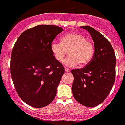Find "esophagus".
I'll list each match as a JSON object with an SVG mask.
<instances>
[{
  "instance_id": "esophagus-1",
  "label": "esophagus",
  "mask_w": 125,
  "mask_h": 125,
  "mask_svg": "<svg viewBox=\"0 0 125 125\" xmlns=\"http://www.w3.org/2000/svg\"><path fill=\"white\" fill-rule=\"evenodd\" d=\"M69 71H70V69H68V68H65V72L68 73V72H69Z\"/></svg>"
}]
</instances>
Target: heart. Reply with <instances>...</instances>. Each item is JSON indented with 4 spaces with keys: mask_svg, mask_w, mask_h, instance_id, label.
Masks as SVG:
<instances>
[{
    "mask_svg": "<svg viewBox=\"0 0 125 125\" xmlns=\"http://www.w3.org/2000/svg\"><path fill=\"white\" fill-rule=\"evenodd\" d=\"M53 56L58 61H61L68 50V57L63 64L68 67H73L79 64H86L91 61L94 53L93 43L83 34L71 32L61 37V43L53 42L51 45Z\"/></svg>",
    "mask_w": 125,
    "mask_h": 125,
    "instance_id": "obj_1",
    "label": "heart"
}]
</instances>
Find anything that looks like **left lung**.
Listing matches in <instances>:
<instances>
[{
	"mask_svg": "<svg viewBox=\"0 0 125 125\" xmlns=\"http://www.w3.org/2000/svg\"><path fill=\"white\" fill-rule=\"evenodd\" d=\"M90 34L94 53L90 62L84 68L73 69L72 92L76 100L87 107L101 104L110 93L115 80L116 56L109 41L96 30L81 26Z\"/></svg>",
	"mask_w": 125,
	"mask_h": 125,
	"instance_id": "8db88e82",
	"label": "left lung"
}]
</instances>
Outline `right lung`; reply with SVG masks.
Masks as SVG:
<instances>
[{"label": "right lung", "mask_w": 125, "mask_h": 125, "mask_svg": "<svg viewBox=\"0 0 125 125\" xmlns=\"http://www.w3.org/2000/svg\"><path fill=\"white\" fill-rule=\"evenodd\" d=\"M62 31L56 25H37L22 33L13 47L11 76L19 97L31 106H46L56 96L64 68L53 56L51 45Z\"/></svg>", "instance_id": "right-lung-1"}]
</instances>
